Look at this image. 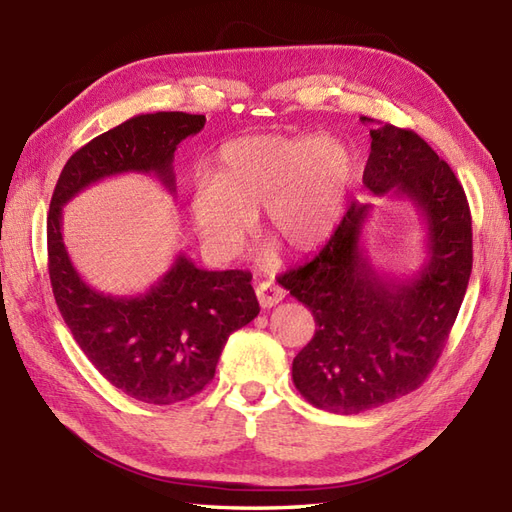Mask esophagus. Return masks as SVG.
<instances>
[{"label": "esophagus", "mask_w": 512, "mask_h": 512, "mask_svg": "<svg viewBox=\"0 0 512 512\" xmlns=\"http://www.w3.org/2000/svg\"><path fill=\"white\" fill-rule=\"evenodd\" d=\"M284 295L286 293H284L282 286L276 284V282H271V280H265V282H260L256 286V297H258V302L263 308H271V306L280 304Z\"/></svg>", "instance_id": "34e87169"}]
</instances>
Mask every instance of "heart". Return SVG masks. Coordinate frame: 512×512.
I'll list each match as a JSON object with an SVG mask.
<instances>
[{"mask_svg":"<svg viewBox=\"0 0 512 512\" xmlns=\"http://www.w3.org/2000/svg\"><path fill=\"white\" fill-rule=\"evenodd\" d=\"M356 156L323 136H247L223 145L210 180L195 184L189 215L215 256H232L265 208L267 230L293 252L321 245L341 221Z\"/></svg>","mask_w":512,"mask_h":512,"instance_id":"1","label":"heart"}]
</instances>
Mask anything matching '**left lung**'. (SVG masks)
I'll return each instance as SVG.
<instances>
[{
	"label": "left lung",
	"mask_w": 512,
	"mask_h": 512,
	"mask_svg": "<svg viewBox=\"0 0 512 512\" xmlns=\"http://www.w3.org/2000/svg\"><path fill=\"white\" fill-rule=\"evenodd\" d=\"M373 123L363 184L406 197L426 223L428 258L391 278L360 247L371 204L352 202L313 260L280 284L315 317V336L293 358L306 400L336 415L389 404L426 382L443 354L471 276V213L463 184L419 134Z\"/></svg>",
	"instance_id": "left-lung-1"
}]
</instances>
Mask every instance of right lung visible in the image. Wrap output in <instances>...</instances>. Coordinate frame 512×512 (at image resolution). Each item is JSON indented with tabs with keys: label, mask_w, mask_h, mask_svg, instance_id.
Here are the masks:
<instances>
[{
	"label": "right lung",
	"mask_w": 512,
	"mask_h": 512,
	"mask_svg": "<svg viewBox=\"0 0 512 512\" xmlns=\"http://www.w3.org/2000/svg\"><path fill=\"white\" fill-rule=\"evenodd\" d=\"M204 115L154 112L95 136L60 171L47 215V267L56 304L73 339L102 376L134 400L184 402L213 382L228 336L258 313L252 273L206 271L180 254L152 289L106 295L73 267L62 241V206L117 173H154L176 191L173 152L204 128Z\"/></svg>",
	"instance_id": "right-lung-1"
}]
</instances>
